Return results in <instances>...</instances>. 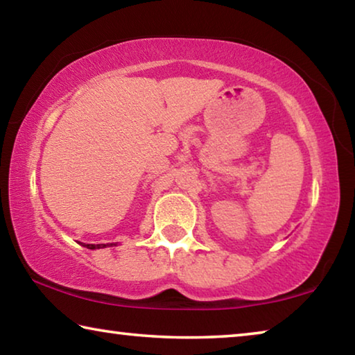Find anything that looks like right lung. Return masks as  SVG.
I'll list each match as a JSON object with an SVG mask.
<instances>
[{
	"label": "right lung",
	"instance_id": "obj_1",
	"mask_svg": "<svg viewBox=\"0 0 355 355\" xmlns=\"http://www.w3.org/2000/svg\"><path fill=\"white\" fill-rule=\"evenodd\" d=\"M83 245L87 249H101V248H106V245H116V244H83Z\"/></svg>",
	"mask_w": 355,
	"mask_h": 355
}]
</instances>
